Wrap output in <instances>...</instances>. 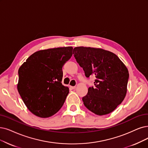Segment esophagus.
<instances>
[{
  "mask_svg": "<svg viewBox=\"0 0 148 148\" xmlns=\"http://www.w3.org/2000/svg\"><path fill=\"white\" fill-rule=\"evenodd\" d=\"M70 87L72 88V89H75L76 88V86H70Z\"/></svg>",
  "mask_w": 148,
  "mask_h": 148,
  "instance_id": "1",
  "label": "esophagus"
}]
</instances>
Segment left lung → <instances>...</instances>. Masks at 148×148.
I'll list each match as a JSON object with an SVG mask.
<instances>
[{
    "instance_id": "obj_1",
    "label": "left lung",
    "mask_w": 148,
    "mask_h": 148,
    "mask_svg": "<svg viewBox=\"0 0 148 148\" xmlns=\"http://www.w3.org/2000/svg\"><path fill=\"white\" fill-rule=\"evenodd\" d=\"M73 53L86 77L96 78L94 87L82 98L84 106L98 115L113 112L126 95L129 75L125 65L115 54L101 49L78 47Z\"/></svg>"
}]
</instances>
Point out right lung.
I'll return each instance as SVG.
<instances>
[{
  "instance_id": "right-lung-1",
  "label": "right lung",
  "mask_w": 148,
  "mask_h": 148,
  "mask_svg": "<svg viewBox=\"0 0 148 148\" xmlns=\"http://www.w3.org/2000/svg\"><path fill=\"white\" fill-rule=\"evenodd\" d=\"M72 47L39 50L29 56L18 70L17 90L28 109L40 118L55 114L69 92L62 84V67L72 57Z\"/></svg>"
}]
</instances>
